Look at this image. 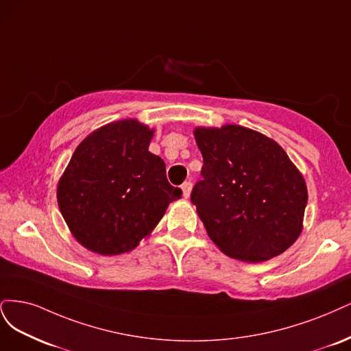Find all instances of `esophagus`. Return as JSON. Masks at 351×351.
Instances as JSON below:
<instances>
[{"label":"esophagus","instance_id":"1","mask_svg":"<svg viewBox=\"0 0 351 351\" xmlns=\"http://www.w3.org/2000/svg\"><path fill=\"white\" fill-rule=\"evenodd\" d=\"M191 191H192V184H191V182H185V184L182 185V192H184V197H185V198H189Z\"/></svg>","mask_w":351,"mask_h":351}]
</instances>
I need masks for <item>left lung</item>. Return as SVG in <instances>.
<instances>
[{"label":"left lung","mask_w":351,"mask_h":351,"mask_svg":"<svg viewBox=\"0 0 351 351\" xmlns=\"http://www.w3.org/2000/svg\"><path fill=\"white\" fill-rule=\"evenodd\" d=\"M204 159L191 194L210 239L230 258L263 263L298 241L308 188L282 147L241 125L197 127Z\"/></svg>","instance_id":"1"}]
</instances>
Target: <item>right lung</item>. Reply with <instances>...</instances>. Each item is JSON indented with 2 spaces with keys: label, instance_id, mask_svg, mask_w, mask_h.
Returning a JSON list of instances; mask_svg holds the SVG:
<instances>
[{
  "label": "right lung",
  "instance_id": "add662e5",
  "mask_svg": "<svg viewBox=\"0 0 351 351\" xmlns=\"http://www.w3.org/2000/svg\"><path fill=\"white\" fill-rule=\"evenodd\" d=\"M154 130L138 119L97 128L78 144L56 188L62 217L86 250L112 256L150 236L182 191L149 152Z\"/></svg>",
  "mask_w": 351,
  "mask_h": 351
}]
</instances>
